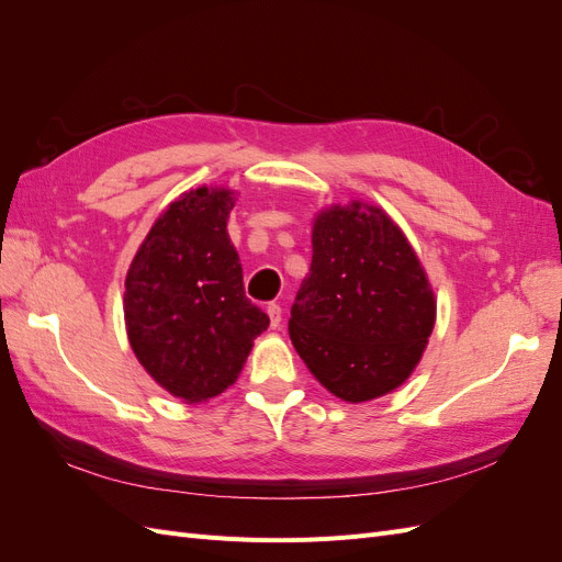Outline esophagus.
I'll list each match as a JSON object with an SVG mask.
<instances>
[{"label": "esophagus", "mask_w": 562, "mask_h": 562, "mask_svg": "<svg viewBox=\"0 0 562 562\" xmlns=\"http://www.w3.org/2000/svg\"><path fill=\"white\" fill-rule=\"evenodd\" d=\"M267 316H269V326L271 328H279L281 326V307L277 302L267 304Z\"/></svg>", "instance_id": "obj_1"}]
</instances>
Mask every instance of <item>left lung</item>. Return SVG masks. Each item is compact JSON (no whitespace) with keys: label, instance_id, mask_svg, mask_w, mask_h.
Listing matches in <instances>:
<instances>
[{"label":"left lung","instance_id":"left-lung-1","mask_svg":"<svg viewBox=\"0 0 562 562\" xmlns=\"http://www.w3.org/2000/svg\"><path fill=\"white\" fill-rule=\"evenodd\" d=\"M312 246L288 333L330 394L378 398L407 380L427 347L436 318L429 281L391 217L359 201L323 211Z\"/></svg>","mask_w":562,"mask_h":562}]
</instances>
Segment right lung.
I'll list each match as a JSON object with an SVG mask.
<instances>
[{"label":"right lung","mask_w":562,"mask_h":562,"mask_svg":"<svg viewBox=\"0 0 562 562\" xmlns=\"http://www.w3.org/2000/svg\"><path fill=\"white\" fill-rule=\"evenodd\" d=\"M234 196L182 194L149 229L126 277L124 316L143 368L173 396L213 398L234 384L269 316L244 291L227 234Z\"/></svg>","instance_id":"1"}]
</instances>
